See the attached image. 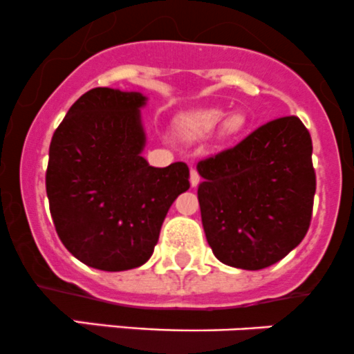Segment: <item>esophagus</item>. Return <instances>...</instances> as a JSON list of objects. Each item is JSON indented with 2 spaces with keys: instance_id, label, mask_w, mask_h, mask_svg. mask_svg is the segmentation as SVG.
Instances as JSON below:
<instances>
[{
  "instance_id": "obj_1",
  "label": "esophagus",
  "mask_w": 354,
  "mask_h": 354,
  "mask_svg": "<svg viewBox=\"0 0 354 354\" xmlns=\"http://www.w3.org/2000/svg\"><path fill=\"white\" fill-rule=\"evenodd\" d=\"M199 182H201V177H199L198 170H191V185H192V187H196Z\"/></svg>"
}]
</instances>
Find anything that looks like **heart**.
<instances>
[{
  "instance_id": "b5f03b06",
  "label": "heart",
  "mask_w": 354,
  "mask_h": 354,
  "mask_svg": "<svg viewBox=\"0 0 354 354\" xmlns=\"http://www.w3.org/2000/svg\"><path fill=\"white\" fill-rule=\"evenodd\" d=\"M223 115L225 112L221 109H199V111L182 114L176 121V127L184 138L199 140V138H206L207 134L213 133L214 127L218 126ZM243 127H245V118H243V114L233 112V114L225 118L220 124L218 133H220V136L223 140H232V138L239 136L242 133Z\"/></svg>"
}]
</instances>
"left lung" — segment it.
Segmentation results:
<instances>
[{
    "instance_id": "8db88e82",
    "label": "left lung",
    "mask_w": 354,
    "mask_h": 354,
    "mask_svg": "<svg viewBox=\"0 0 354 354\" xmlns=\"http://www.w3.org/2000/svg\"><path fill=\"white\" fill-rule=\"evenodd\" d=\"M203 228L218 261L257 271L307 235L315 196L312 138L295 115L257 127L198 163Z\"/></svg>"
}]
</instances>
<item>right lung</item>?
Here are the masks:
<instances>
[{
  "instance_id": "add662e5",
  "label": "right lung",
  "mask_w": 354,
  "mask_h": 354,
  "mask_svg": "<svg viewBox=\"0 0 354 354\" xmlns=\"http://www.w3.org/2000/svg\"><path fill=\"white\" fill-rule=\"evenodd\" d=\"M140 92L93 88L54 131L46 191L61 242L83 264L127 271L151 257L163 220L189 189V167H151Z\"/></svg>"
}]
</instances>
